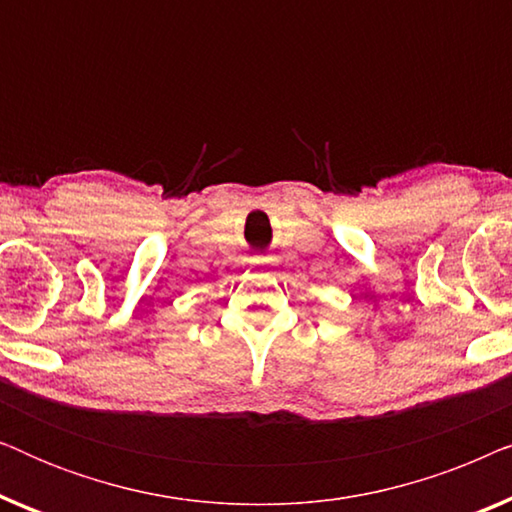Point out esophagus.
<instances>
[{"label": "esophagus", "instance_id": "1", "mask_svg": "<svg viewBox=\"0 0 512 512\" xmlns=\"http://www.w3.org/2000/svg\"><path fill=\"white\" fill-rule=\"evenodd\" d=\"M272 263H275V261H272L270 256H254V258H251V265H254L256 270H268Z\"/></svg>", "mask_w": 512, "mask_h": 512}]
</instances>
